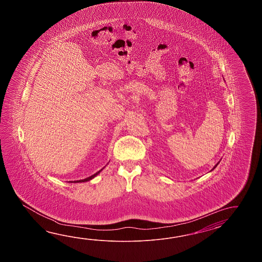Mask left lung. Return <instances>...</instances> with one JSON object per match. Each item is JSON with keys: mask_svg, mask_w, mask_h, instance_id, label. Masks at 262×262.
<instances>
[{"mask_svg": "<svg viewBox=\"0 0 262 262\" xmlns=\"http://www.w3.org/2000/svg\"><path fill=\"white\" fill-rule=\"evenodd\" d=\"M217 165H218V163H217ZM217 165H216V166H217ZM216 166H215V167H216ZM215 167H213V168H215ZM213 168H212V169H213Z\"/></svg>", "mask_w": 262, "mask_h": 262, "instance_id": "8db88e82", "label": "left lung"}]
</instances>
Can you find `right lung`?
Listing matches in <instances>:
<instances>
[{
  "instance_id": "1",
  "label": "right lung",
  "mask_w": 262,
  "mask_h": 262,
  "mask_svg": "<svg viewBox=\"0 0 262 262\" xmlns=\"http://www.w3.org/2000/svg\"><path fill=\"white\" fill-rule=\"evenodd\" d=\"M102 169H103V168H102ZM102 169H101V170H102ZM101 170L97 171V172L95 173V174L92 175V176H90V177H88V178L84 179V180H79V181H75V183H83V182H88V181H90V180H92V179L95 178V176H96L98 173L100 172ZM71 183H73V182H71Z\"/></svg>"
}]
</instances>
